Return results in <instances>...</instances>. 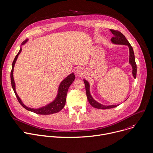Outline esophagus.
I'll return each instance as SVG.
<instances>
[{
    "label": "esophagus",
    "mask_w": 153,
    "mask_h": 153,
    "mask_svg": "<svg viewBox=\"0 0 153 153\" xmlns=\"http://www.w3.org/2000/svg\"><path fill=\"white\" fill-rule=\"evenodd\" d=\"M76 71V73L79 75H81L82 74V70L81 69H78Z\"/></svg>",
    "instance_id": "esophagus-1"
}]
</instances>
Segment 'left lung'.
<instances>
[{
	"label": "left lung",
	"mask_w": 153,
	"mask_h": 153,
	"mask_svg": "<svg viewBox=\"0 0 153 153\" xmlns=\"http://www.w3.org/2000/svg\"><path fill=\"white\" fill-rule=\"evenodd\" d=\"M110 31L111 33L114 35V36L111 38V40L112 43L117 45H127L129 48V51H130V58H129V62L131 64L132 68H133V75L134 78L136 77V74H137V66L135 62V57H134V51L132 46L128 42V41L127 40L126 37L122 34L120 32L118 31L117 30H114V29H110ZM84 82L85 84V91H86V95H87V100L90 104V105L97 108L98 109H108V108H111L116 107L118 106L119 105H102L96 101L94 100V98L91 97L90 94V91H89V84L87 81L85 79H84Z\"/></svg>",
	"instance_id": "1"
}]
</instances>
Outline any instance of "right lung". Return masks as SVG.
I'll return each instance as SVG.
<instances>
[{
    "label": "right lung",
    "instance_id": "1",
    "mask_svg": "<svg viewBox=\"0 0 153 153\" xmlns=\"http://www.w3.org/2000/svg\"><path fill=\"white\" fill-rule=\"evenodd\" d=\"M27 40L24 41L22 43V45L25 44L27 42ZM21 51H22V48H20L19 52L16 55V56L13 61V65H12V70L11 72V85H12V87L13 88L15 95H16L17 99L18 101L19 102V103L21 104L22 106H23V107H24L27 110L33 111L35 113L39 114H51L57 113V112L59 111L60 110H62L64 108L65 104H66V96H67V93H68L69 87H70V85H71V84L73 82V81H74V79L75 78V76L74 74V73L69 75L62 82H61V84L59 86V88H58V95H57L56 98H55V100L53 102H52L51 103L49 104L48 105H47L45 107H43L38 108V109H34V108H29L23 104L22 101L20 100V98L18 97L16 91V85H15V82H14V80L13 78V70H14V65L16 63L18 55L21 52Z\"/></svg>",
    "mask_w": 153,
    "mask_h": 153
}]
</instances>
